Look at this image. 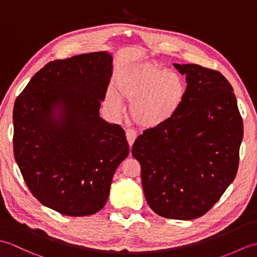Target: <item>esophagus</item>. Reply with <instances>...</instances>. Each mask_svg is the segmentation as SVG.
<instances>
[{"mask_svg":"<svg viewBox=\"0 0 257 257\" xmlns=\"http://www.w3.org/2000/svg\"><path fill=\"white\" fill-rule=\"evenodd\" d=\"M125 138H127L129 146L132 147L135 143L136 138H137V133H136L134 129H127L125 130Z\"/></svg>","mask_w":257,"mask_h":257,"instance_id":"obj_1","label":"esophagus"}]
</instances>
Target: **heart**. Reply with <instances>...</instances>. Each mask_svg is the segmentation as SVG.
<instances>
[{"mask_svg": "<svg viewBox=\"0 0 257 257\" xmlns=\"http://www.w3.org/2000/svg\"><path fill=\"white\" fill-rule=\"evenodd\" d=\"M113 89L106 92L107 106L117 111L123 98L130 101V116L144 127H156L177 112L185 95L183 78L152 63L130 66L120 72Z\"/></svg>", "mask_w": 257, "mask_h": 257, "instance_id": "b5f03b06", "label": "heart"}]
</instances>
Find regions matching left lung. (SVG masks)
Returning a JSON list of instances; mask_svg holds the SVG:
<instances>
[{"label":"left lung","mask_w":257,"mask_h":257,"mask_svg":"<svg viewBox=\"0 0 257 257\" xmlns=\"http://www.w3.org/2000/svg\"><path fill=\"white\" fill-rule=\"evenodd\" d=\"M187 89L177 112L136 139L132 154L151 210L173 220L204 215L236 176L243 120L228 80L196 64H173Z\"/></svg>","instance_id":"8db88e82"}]
</instances>
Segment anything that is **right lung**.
<instances>
[{"label":"right lung","mask_w":257,"mask_h":257,"mask_svg":"<svg viewBox=\"0 0 257 257\" xmlns=\"http://www.w3.org/2000/svg\"><path fill=\"white\" fill-rule=\"evenodd\" d=\"M112 57L95 52L50 62L13 109V150L31 193L61 214H95L129 154L124 130L99 116Z\"/></svg>","instance_id":"right-lung-1"}]
</instances>
